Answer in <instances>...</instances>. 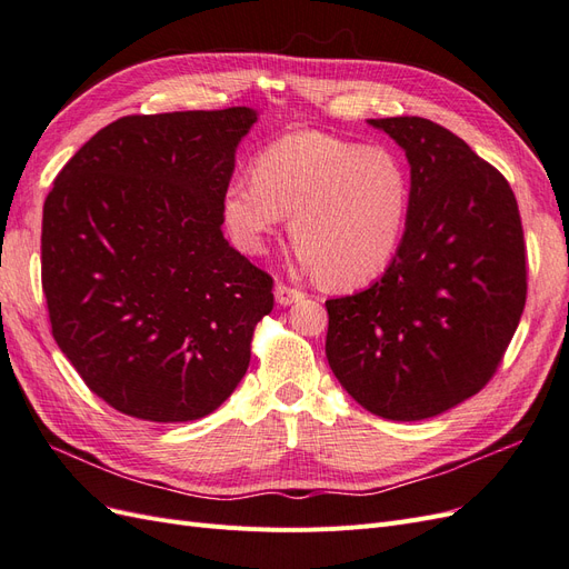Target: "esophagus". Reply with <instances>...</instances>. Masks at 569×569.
Instances as JSON below:
<instances>
[{
    "instance_id": "esophagus-1",
    "label": "esophagus",
    "mask_w": 569,
    "mask_h": 569,
    "mask_svg": "<svg viewBox=\"0 0 569 569\" xmlns=\"http://www.w3.org/2000/svg\"><path fill=\"white\" fill-rule=\"evenodd\" d=\"M274 299H278L280 306H289V303H297L303 299V291L297 289V287H289L284 282H280L278 287H274Z\"/></svg>"
}]
</instances>
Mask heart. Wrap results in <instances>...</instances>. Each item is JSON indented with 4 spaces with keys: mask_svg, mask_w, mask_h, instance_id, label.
Masks as SVG:
<instances>
[{
    "mask_svg": "<svg viewBox=\"0 0 569 569\" xmlns=\"http://www.w3.org/2000/svg\"><path fill=\"white\" fill-rule=\"evenodd\" d=\"M408 206L410 180L396 153L303 130L258 153L253 178L230 182L222 211L249 251H261L291 216L306 268L327 284L353 287L391 263Z\"/></svg>",
    "mask_w": 569,
    "mask_h": 569,
    "instance_id": "b5f03b06",
    "label": "heart"
}]
</instances>
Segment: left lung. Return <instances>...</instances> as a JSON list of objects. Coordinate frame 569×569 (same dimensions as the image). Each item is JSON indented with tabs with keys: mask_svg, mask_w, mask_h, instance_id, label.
I'll use <instances>...</instances> for the list:
<instances>
[{
	"mask_svg": "<svg viewBox=\"0 0 569 569\" xmlns=\"http://www.w3.org/2000/svg\"><path fill=\"white\" fill-rule=\"evenodd\" d=\"M370 126L406 149V232L380 280L325 301V353L366 410L425 420L503 363L527 301L522 218L508 180L451 130L420 116Z\"/></svg>",
	"mask_w": 569,
	"mask_h": 569,
	"instance_id": "1",
	"label": "left lung"
}]
</instances>
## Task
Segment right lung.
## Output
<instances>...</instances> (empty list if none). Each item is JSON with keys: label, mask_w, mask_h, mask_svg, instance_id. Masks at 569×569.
<instances>
[{"label": "right lung", "mask_w": 569, "mask_h": 569, "mask_svg": "<svg viewBox=\"0 0 569 569\" xmlns=\"http://www.w3.org/2000/svg\"><path fill=\"white\" fill-rule=\"evenodd\" d=\"M247 107L123 116L44 199L42 289L59 349L130 418L187 422L242 380L272 278L222 237Z\"/></svg>", "instance_id": "obj_1"}]
</instances>
